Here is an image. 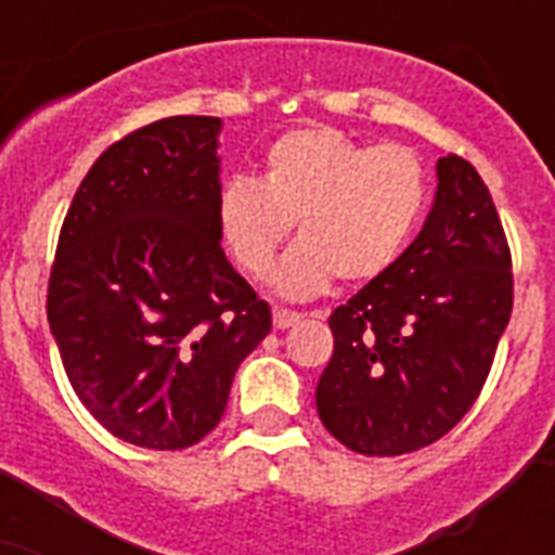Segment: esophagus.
Returning <instances> with one entry per match:
<instances>
[{
    "instance_id": "1",
    "label": "esophagus",
    "mask_w": 555,
    "mask_h": 555,
    "mask_svg": "<svg viewBox=\"0 0 555 555\" xmlns=\"http://www.w3.org/2000/svg\"><path fill=\"white\" fill-rule=\"evenodd\" d=\"M299 320H302V313L285 311V308H276V311H273V325H276L279 331L291 328V325H296Z\"/></svg>"
}]
</instances>
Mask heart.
Segmentation results:
<instances>
[{"instance_id":"obj_1","label":"heart","mask_w":555,"mask_h":555,"mask_svg":"<svg viewBox=\"0 0 555 555\" xmlns=\"http://www.w3.org/2000/svg\"><path fill=\"white\" fill-rule=\"evenodd\" d=\"M429 204V176L405 146H369L334 126H305L264 150L259 181L235 176L216 195V224L244 273L264 276L296 221L299 242L270 273L287 299L331 279L371 282L405 250Z\"/></svg>"}]
</instances>
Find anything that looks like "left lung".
I'll return each mask as SVG.
<instances>
[{"mask_svg": "<svg viewBox=\"0 0 555 555\" xmlns=\"http://www.w3.org/2000/svg\"><path fill=\"white\" fill-rule=\"evenodd\" d=\"M513 261L469 160H438L423 230L386 273L331 313L334 354L317 386L325 429L360 455L443 438L490 374L513 311Z\"/></svg>", "mask_w": 555, "mask_h": 555, "instance_id": "left-lung-1", "label": "left lung"}]
</instances>
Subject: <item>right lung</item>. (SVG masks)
Returning a JSON list of instances; mask_svg holds the SVG:
<instances>
[{
    "label": "right lung",
    "mask_w": 555,
    "mask_h": 555,
    "mask_svg": "<svg viewBox=\"0 0 555 555\" xmlns=\"http://www.w3.org/2000/svg\"><path fill=\"white\" fill-rule=\"evenodd\" d=\"M218 117L112 143L60 230L48 325L80 403L115 438L186 449L216 429L270 308L221 250Z\"/></svg>",
    "instance_id": "obj_1"
}]
</instances>
